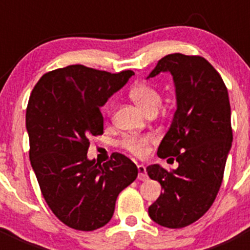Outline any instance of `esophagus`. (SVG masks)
Instances as JSON below:
<instances>
[{
	"label": "esophagus",
	"instance_id": "esophagus-1",
	"mask_svg": "<svg viewBox=\"0 0 250 250\" xmlns=\"http://www.w3.org/2000/svg\"><path fill=\"white\" fill-rule=\"evenodd\" d=\"M138 170H139V175H138L139 180H146V179H147L146 167H145L143 164H139L138 165Z\"/></svg>",
	"mask_w": 250,
	"mask_h": 250
}]
</instances>
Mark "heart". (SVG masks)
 Here are the masks:
<instances>
[{
	"mask_svg": "<svg viewBox=\"0 0 250 250\" xmlns=\"http://www.w3.org/2000/svg\"><path fill=\"white\" fill-rule=\"evenodd\" d=\"M130 96L145 112L152 109H159L161 96L155 87L150 85H139L130 91ZM151 143L150 136H129L124 140V147L138 156H144L147 146Z\"/></svg>",
	"mask_w": 250,
	"mask_h": 250,
	"instance_id": "obj_1",
	"label": "heart"
}]
</instances>
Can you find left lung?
<instances>
[{
  "instance_id": "8db88e82",
  "label": "left lung",
  "mask_w": 250,
  "mask_h": 250,
  "mask_svg": "<svg viewBox=\"0 0 250 250\" xmlns=\"http://www.w3.org/2000/svg\"><path fill=\"white\" fill-rule=\"evenodd\" d=\"M160 72L173 76L176 110L158 156H174L179 167H146L164 189L149 215L161 227L178 229L202 218L219 191L233 141L230 104L222 77L204 57L167 55L146 79Z\"/></svg>"
}]
</instances>
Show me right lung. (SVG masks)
I'll list each match as a JSON object with an SVG mask.
<instances>
[{
    "mask_svg": "<svg viewBox=\"0 0 250 250\" xmlns=\"http://www.w3.org/2000/svg\"><path fill=\"white\" fill-rule=\"evenodd\" d=\"M132 75L70 65L43 75L30 95L31 165L52 213L72 229L107 224L120 191L138 176L136 165L123 154H112L103 165L87 158L89 139L104 132L100 107Z\"/></svg>",
    "mask_w": 250,
    "mask_h": 250,
    "instance_id": "1",
    "label": "right lung"
}]
</instances>
